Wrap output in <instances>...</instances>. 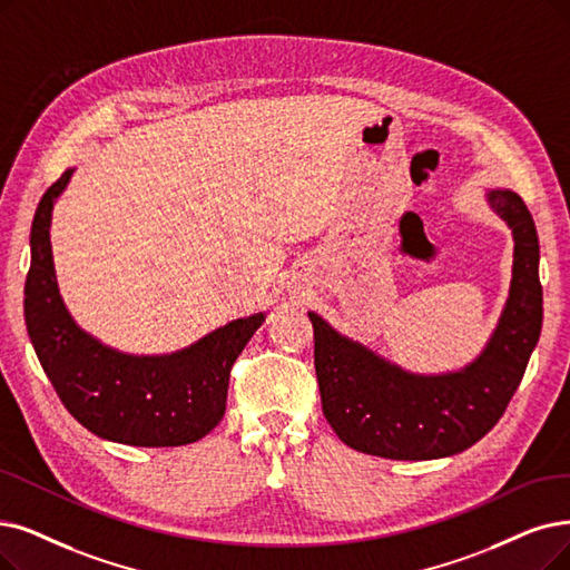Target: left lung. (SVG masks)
Masks as SVG:
<instances>
[{"mask_svg": "<svg viewBox=\"0 0 570 570\" xmlns=\"http://www.w3.org/2000/svg\"><path fill=\"white\" fill-rule=\"evenodd\" d=\"M487 200L512 229V281L489 344L463 370L406 372L308 311L323 414L351 449L393 461L453 456L487 435L519 389L542 327L540 245L519 194L489 189Z\"/></svg>", "mask_w": 570, "mask_h": 570, "instance_id": "left-lung-1", "label": "left lung"}]
</instances>
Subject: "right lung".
I'll list each match as a JSON object with an SVG mask.
<instances>
[{
	"mask_svg": "<svg viewBox=\"0 0 570 570\" xmlns=\"http://www.w3.org/2000/svg\"><path fill=\"white\" fill-rule=\"evenodd\" d=\"M75 168L41 196L30 232L26 325L65 409L94 435L130 446L198 442L222 421L236 357L264 313L226 323L166 355H130L83 332L67 311L53 268L51 213Z\"/></svg>",
	"mask_w": 570,
	"mask_h": 570,
	"instance_id": "obj_1",
	"label": "right lung"
}]
</instances>
